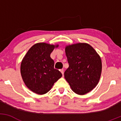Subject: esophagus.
<instances>
[{
	"label": "esophagus",
	"mask_w": 121,
	"mask_h": 121,
	"mask_svg": "<svg viewBox=\"0 0 121 121\" xmlns=\"http://www.w3.org/2000/svg\"><path fill=\"white\" fill-rule=\"evenodd\" d=\"M60 72H61V73H62V76H64V69H61V70H60Z\"/></svg>",
	"instance_id": "1"
}]
</instances>
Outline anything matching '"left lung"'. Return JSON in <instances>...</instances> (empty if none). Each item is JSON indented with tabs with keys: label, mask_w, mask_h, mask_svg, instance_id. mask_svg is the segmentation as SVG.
Here are the masks:
<instances>
[{
	"label": "left lung",
	"mask_w": 121,
	"mask_h": 121,
	"mask_svg": "<svg viewBox=\"0 0 121 121\" xmlns=\"http://www.w3.org/2000/svg\"><path fill=\"white\" fill-rule=\"evenodd\" d=\"M65 51L69 67L64 77L72 91L78 95L92 91L98 84L102 72L99 55L85 43L66 45Z\"/></svg>",
	"instance_id": "obj_1"
}]
</instances>
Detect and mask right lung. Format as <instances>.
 <instances>
[{
	"mask_svg": "<svg viewBox=\"0 0 121 121\" xmlns=\"http://www.w3.org/2000/svg\"><path fill=\"white\" fill-rule=\"evenodd\" d=\"M58 44L36 43L28 50L20 65V73L25 85L32 91L44 94L51 89L62 74L54 68L51 53Z\"/></svg>",
	"mask_w": 121,
	"mask_h": 121,
	"instance_id": "add662e5",
	"label": "right lung"
}]
</instances>
